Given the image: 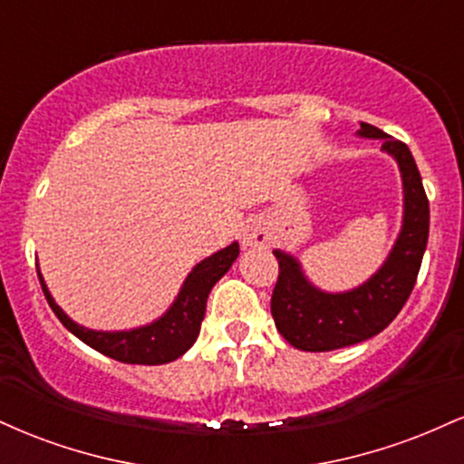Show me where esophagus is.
Segmentation results:
<instances>
[{
  "instance_id": "esophagus-1",
  "label": "esophagus",
  "mask_w": 464,
  "mask_h": 464,
  "mask_svg": "<svg viewBox=\"0 0 464 464\" xmlns=\"http://www.w3.org/2000/svg\"><path fill=\"white\" fill-rule=\"evenodd\" d=\"M239 239H242L246 248L266 246L270 242V228L266 225L264 218H250V220H246V225L239 231Z\"/></svg>"
}]
</instances>
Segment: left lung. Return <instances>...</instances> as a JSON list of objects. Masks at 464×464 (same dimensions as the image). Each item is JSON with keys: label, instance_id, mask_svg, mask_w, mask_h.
I'll use <instances>...</instances> for the list:
<instances>
[{"label": "left lung", "instance_id": "obj_1", "mask_svg": "<svg viewBox=\"0 0 464 464\" xmlns=\"http://www.w3.org/2000/svg\"><path fill=\"white\" fill-rule=\"evenodd\" d=\"M358 135L380 140L382 150L399 165L403 183L401 231L382 268L347 292L321 290L307 279L295 255L273 250L279 262V279L270 312L279 334L301 351L351 347L384 332L406 305L428 246L430 202L410 148L364 121H360Z\"/></svg>", "mask_w": 464, "mask_h": 464}]
</instances>
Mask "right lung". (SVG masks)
<instances>
[{
  "instance_id": "1",
  "label": "right lung",
  "mask_w": 464,
  "mask_h": 464,
  "mask_svg": "<svg viewBox=\"0 0 464 464\" xmlns=\"http://www.w3.org/2000/svg\"><path fill=\"white\" fill-rule=\"evenodd\" d=\"M237 255L239 244L233 242L227 248L218 250V253L202 259L200 264H196L191 268L188 279L180 285L177 299H174V303L168 307V312L163 316H159L150 324L124 329V332H95V329L73 323L56 305L54 296L47 290L39 266H36V273H39L41 287H44V295L47 303H50L52 312L56 314L58 321L65 324L76 338L82 340L92 349L100 351V353L109 355V358L124 362V364L154 366L174 362L196 343L200 332V323L205 318L207 299H209L211 287L227 275V270L237 259Z\"/></svg>"
}]
</instances>
